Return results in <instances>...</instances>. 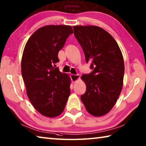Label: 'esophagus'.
<instances>
[{
  "mask_svg": "<svg viewBox=\"0 0 146 146\" xmlns=\"http://www.w3.org/2000/svg\"><path fill=\"white\" fill-rule=\"evenodd\" d=\"M71 80H72L73 82H75L76 81H77L78 80L80 79V75H71L70 76Z\"/></svg>",
  "mask_w": 146,
  "mask_h": 146,
  "instance_id": "34e87169",
  "label": "esophagus"
}]
</instances>
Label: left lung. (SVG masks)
I'll return each instance as SVG.
<instances>
[{
    "instance_id": "left-lung-1",
    "label": "left lung",
    "mask_w": 146,
    "mask_h": 146,
    "mask_svg": "<svg viewBox=\"0 0 146 146\" xmlns=\"http://www.w3.org/2000/svg\"><path fill=\"white\" fill-rule=\"evenodd\" d=\"M74 35L80 43L92 72L81 78L86 92L81 100L90 114H107L113 108L123 86V54L114 38L104 29L94 25H75Z\"/></svg>"
}]
</instances>
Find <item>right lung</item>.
<instances>
[{
  "mask_svg": "<svg viewBox=\"0 0 146 146\" xmlns=\"http://www.w3.org/2000/svg\"><path fill=\"white\" fill-rule=\"evenodd\" d=\"M73 33L70 25L44 26L32 34L23 50L21 70L27 96L45 117L59 115L70 95V77L53 65L59 61L58 53Z\"/></svg>",
  "mask_w": 146,
  "mask_h": 146,
  "instance_id": "obj_1",
  "label": "right lung"
}]
</instances>
